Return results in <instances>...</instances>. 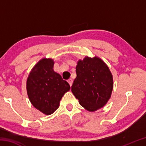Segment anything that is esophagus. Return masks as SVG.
Returning a JSON list of instances; mask_svg holds the SVG:
<instances>
[{
  "instance_id": "esophagus-1",
  "label": "esophagus",
  "mask_w": 146,
  "mask_h": 146,
  "mask_svg": "<svg viewBox=\"0 0 146 146\" xmlns=\"http://www.w3.org/2000/svg\"><path fill=\"white\" fill-rule=\"evenodd\" d=\"M68 82L69 83V84H70V86H72V84H73V79L70 78V80H68Z\"/></svg>"
}]
</instances>
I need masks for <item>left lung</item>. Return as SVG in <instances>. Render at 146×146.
Wrapping results in <instances>:
<instances>
[{"instance_id": "obj_1", "label": "left lung", "mask_w": 146, "mask_h": 146, "mask_svg": "<svg viewBox=\"0 0 146 146\" xmlns=\"http://www.w3.org/2000/svg\"><path fill=\"white\" fill-rule=\"evenodd\" d=\"M76 73L71 91L80 104L91 112L103 108L113 88V75L107 64L98 56H86L77 62Z\"/></svg>"}]
</instances>
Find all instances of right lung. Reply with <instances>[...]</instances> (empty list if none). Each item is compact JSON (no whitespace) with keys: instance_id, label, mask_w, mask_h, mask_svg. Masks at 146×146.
Returning a JSON list of instances; mask_svg holds the SVG:
<instances>
[{"instance_id":"right-lung-1","label":"right lung","mask_w":146,"mask_h":146,"mask_svg":"<svg viewBox=\"0 0 146 146\" xmlns=\"http://www.w3.org/2000/svg\"><path fill=\"white\" fill-rule=\"evenodd\" d=\"M52 58H42L32 68L26 82V90L31 104L44 114L49 115L57 110L70 86L53 70Z\"/></svg>"}]
</instances>
